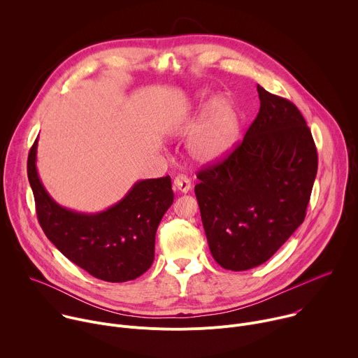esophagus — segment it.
Returning a JSON list of instances; mask_svg holds the SVG:
<instances>
[{"instance_id":"obj_1","label":"esophagus","mask_w":358,"mask_h":358,"mask_svg":"<svg viewBox=\"0 0 358 358\" xmlns=\"http://www.w3.org/2000/svg\"><path fill=\"white\" fill-rule=\"evenodd\" d=\"M173 188H174V191H177V192L187 194V192L191 189V181H189V178L185 177V176H178V177L174 178Z\"/></svg>"}]
</instances>
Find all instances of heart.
<instances>
[{"label": "heart", "mask_w": 358, "mask_h": 358, "mask_svg": "<svg viewBox=\"0 0 358 358\" xmlns=\"http://www.w3.org/2000/svg\"><path fill=\"white\" fill-rule=\"evenodd\" d=\"M195 105L199 108L207 106L206 96L196 94ZM238 131L239 124L234 109L225 103L214 105L202 115L192 130L187 144L189 159L199 166H210L224 160L235 147Z\"/></svg>", "instance_id": "1"}]
</instances>
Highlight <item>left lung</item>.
I'll return each mask as SVG.
<instances>
[{
	"label": "left lung",
	"mask_w": 358,
	"mask_h": 358,
	"mask_svg": "<svg viewBox=\"0 0 358 358\" xmlns=\"http://www.w3.org/2000/svg\"><path fill=\"white\" fill-rule=\"evenodd\" d=\"M261 109L243 140L198 173L195 195L210 250L228 271L265 264L301 225L317 174V151L292 101L258 85Z\"/></svg>",
	"instance_id": "obj_1"
}]
</instances>
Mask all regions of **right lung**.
I'll list each match as a JSON object with an SVG mask.
<instances>
[{"mask_svg":"<svg viewBox=\"0 0 358 358\" xmlns=\"http://www.w3.org/2000/svg\"><path fill=\"white\" fill-rule=\"evenodd\" d=\"M35 140L28 156V180L38 221L65 257L92 276L127 282L143 275L155 261L156 232L171 207V178L140 180L115 206L87 214L69 210L48 194L36 170Z\"/></svg>","mask_w":358,"mask_h":358,"instance_id":"add662e5","label":"right lung"}]
</instances>
